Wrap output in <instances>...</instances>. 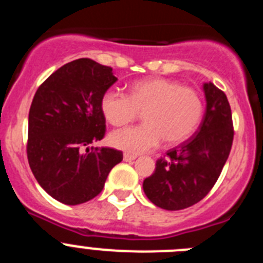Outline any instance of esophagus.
I'll return each instance as SVG.
<instances>
[{
  "instance_id": "obj_1",
  "label": "esophagus",
  "mask_w": 263,
  "mask_h": 263,
  "mask_svg": "<svg viewBox=\"0 0 263 263\" xmlns=\"http://www.w3.org/2000/svg\"><path fill=\"white\" fill-rule=\"evenodd\" d=\"M137 158L136 154H130V153H124V160L125 162H132Z\"/></svg>"
}]
</instances>
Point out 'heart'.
<instances>
[{
  "instance_id": "heart-1",
  "label": "heart",
  "mask_w": 263,
  "mask_h": 263,
  "mask_svg": "<svg viewBox=\"0 0 263 263\" xmlns=\"http://www.w3.org/2000/svg\"><path fill=\"white\" fill-rule=\"evenodd\" d=\"M101 113L109 124L124 126L142 113L143 124L116 130L109 142L126 153L153 150L164 139L179 145L196 132L203 118L200 95L190 87L163 78H150L130 85L129 93L110 88L100 100Z\"/></svg>"
}]
</instances>
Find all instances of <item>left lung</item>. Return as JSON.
Wrapping results in <instances>:
<instances>
[{
  "mask_svg": "<svg viewBox=\"0 0 263 263\" xmlns=\"http://www.w3.org/2000/svg\"><path fill=\"white\" fill-rule=\"evenodd\" d=\"M206 110L195 136L168 150L143 180L148 200L168 211L199 203L217 182L233 143V120L227 95L212 83L204 84Z\"/></svg>",
  "mask_w": 263,
  "mask_h": 263,
  "instance_id": "obj_1",
  "label": "left lung"
}]
</instances>
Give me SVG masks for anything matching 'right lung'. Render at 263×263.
<instances>
[{"mask_svg":"<svg viewBox=\"0 0 263 263\" xmlns=\"http://www.w3.org/2000/svg\"><path fill=\"white\" fill-rule=\"evenodd\" d=\"M116 81L110 67L81 58L48 76L32 99L27 159L41 187L60 203L96 197L124 158L116 148L89 147L105 137L100 100Z\"/></svg>","mask_w":263,"mask_h":263,"instance_id":"right-lung-1","label":"right lung"}]
</instances>
